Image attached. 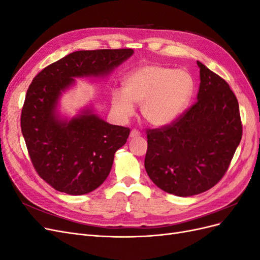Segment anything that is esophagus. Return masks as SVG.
<instances>
[{"mask_svg":"<svg viewBox=\"0 0 260 260\" xmlns=\"http://www.w3.org/2000/svg\"><path fill=\"white\" fill-rule=\"evenodd\" d=\"M140 136H141L140 131H138V130H136V129H133V130L130 132V138H138V137H140Z\"/></svg>","mask_w":260,"mask_h":260,"instance_id":"34e87169","label":"esophagus"}]
</instances>
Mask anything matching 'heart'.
<instances>
[{
    "label": "heart",
    "mask_w": 260,
    "mask_h": 260,
    "mask_svg": "<svg viewBox=\"0 0 260 260\" xmlns=\"http://www.w3.org/2000/svg\"><path fill=\"white\" fill-rule=\"evenodd\" d=\"M194 90L191 74L184 69L145 65L124 80V93L114 92L113 104L123 117L133 114V105L141 106L144 120L164 127L175 121L190 101Z\"/></svg>",
    "instance_id": "1"
}]
</instances>
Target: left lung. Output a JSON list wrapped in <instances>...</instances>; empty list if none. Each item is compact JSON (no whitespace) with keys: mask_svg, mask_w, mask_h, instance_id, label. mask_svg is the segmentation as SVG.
Returning a JSON list of instances; mask_svg holds the SVG:
<instances>
[{"mask_svg":"<svg viewBox=\"0 0 260 260\" xmlns=\"http://www.w3.org/2000/svg\"><path fill=\"white\" fill-rule=\"evenodd\" d=\"M198 101L177 119L147 130L145 170L162 191L192 196L224 176L242 139L237 96L221 77L198 61Z\"/></svg>","mask_w":260,"mask_h":260,"instance_id":"left-lung-1","label":"left lung"}]
</instances>
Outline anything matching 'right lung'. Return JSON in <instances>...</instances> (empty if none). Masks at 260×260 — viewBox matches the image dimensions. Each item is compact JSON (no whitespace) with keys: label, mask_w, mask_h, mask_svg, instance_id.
Wrapping results in <instances>:
<instances>
[{"label":"right lung","mask_w":260,"mask_h":260,"mask_svg":"<svg viewBox=\"0 0 260 260\" xmlns=\"http://www.w3.org/2000/svg\"><path fill=\"white\" fill-rule=\"evenodd\" d=\"M132 49L77 51L45 67L29 85L20 127L38 175L56 191L90 193L111 172L114 155L130 129L109 124L85 108L68 120L57 111L61 92L75 78L105 77L127 60Z\"/></svg>","instance_id":"add662e5"}]
</instances>
